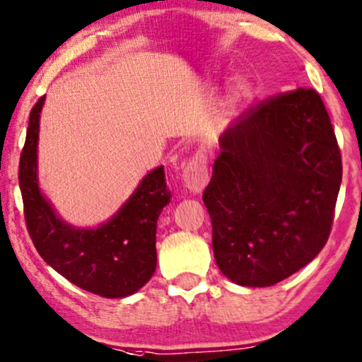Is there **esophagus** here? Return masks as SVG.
Returning <instances> with one entry per match:
<instances>
[{
    "mask_svg": "<svg viewBox=\"0 0 362 362\" xmlns=\"http://www.w3.org/2000/svg\"><path fill=\"white\" fill-rule=\"evenodd\" d=\"M182 181L192 194H201L208 186V161L203 153H196L189 161L182 164Z\"/></svg>",
    "mask_w": 362,
    "mask_h": 362,
    "instance_id": "1",
    "label": "esophagus"
}]
</instances>
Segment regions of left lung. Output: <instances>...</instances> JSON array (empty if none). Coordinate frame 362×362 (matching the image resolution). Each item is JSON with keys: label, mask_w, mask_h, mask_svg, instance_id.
<instances>
[{"label": "left lung", "mask_w": 362, "mask_h": 362, "mask_svg": "<svg viewBox=\"0 0 362 362\" xmlns=\"http://www.w3.org/2000/svg\"><path fill=\"white\" fill-rule=\"evenodd\" d=\"M203 201L214 259L233 283L266 288L325 247L342 180L325 103L298 88L247 110L219 138Z\"/></svg>", "instance_id": "left-lung-1"}]
</instances>
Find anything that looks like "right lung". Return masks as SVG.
Listing matches in <instances>:
<instances>
[{
  "instance_id": "1",
  "label": "right lung",
  "mask_w": 362,
  "mask_h": 362,
  "mask_svg": "<svg viewBox=\"0 0 362 362\" xmlns=\"http://www.w3.org/2000/svg\"><path fill=\"white\" fill-rule=\"evenodd\" d=\"M45 98L30 112L20 158V189L28 233L40 256L74 286L103 298H126L156 271V224L171 192L164 168L149 171L126 203L96 228H76L56 213L37 180L40 115Z\"/></svg>"
}]
</instances>
